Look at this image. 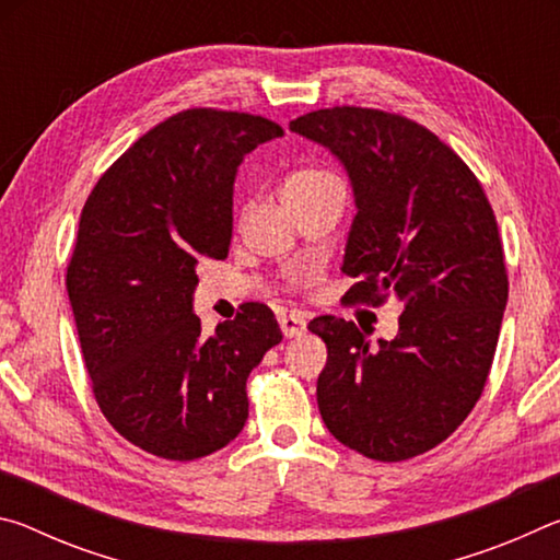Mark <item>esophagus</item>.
I'll use <instances>...</instances> for the list:
<instances>
[{
    "label": "esophagus",
    "instance_id": "obj_1",
    "mask_svg": "<svg viewBox=\"0 0 560 560\" xmlns=\"http://www.w3.org/2000/svg\"><path fill=\"white\" fill-rule=\"evenodd\" d=\"M279 326H281V334L287 338H296L301 334H306V318L301 314H281Z\"/></svg>",
    "mask_w": 560,
    "mask_h": 560
}]
</instances>
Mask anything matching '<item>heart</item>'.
I'll return each instance as SVG.
<instances>
[{
	"label": "heart",
	"mask_w": 560,
	"mask_h": 560,
	"mask_svg": "<svg viewBox=\"0 0 560 560\" xmlns=\"http://www.w3.org/2000/svg\"><path fill=\"white\" fill-rule=\"evenodd\" d=\"M334 183H338V179L330 173H326V170L303 167L287 177V183L281 187V195L287 202H293V200H301V197L314 195L318 189H324L326 185H334Z\"/></svg>",
	"instance_id": "b5f03b06"
}]
</instances>
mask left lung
Masks as SVG:
<instances>
[{
    "mask_svg": "<svg viewBox=\"0 0 560 560\" xmlns=\"http://www.w3.org/2000/svg\"><path fill=\"white\" fill-rule=\"evenodd\" d=\"M289 130L326 148L353 187L348 299L402 303L397 336L377 346L353 320H311L328 348L320 417L365 457H417L464 422L494 360L509 299L494 212L462 158L402 116L324 108Z\"/></svg>",
    "mask_w": 560,
    "mask_h": 560,
    "instance_id": "left-lung-1",
    "label": "left lung"
}]
</instances>
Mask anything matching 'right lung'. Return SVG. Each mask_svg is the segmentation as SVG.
<instances>
[{
  "instance_id": "obj_1",
  "label": "right lung",
  "mask_w": 560,
  "mask_h": 560,
  "mask_svg": "<svg viewBox=\"0 0 560 560\" xmlns=\"http://www.w3.org/2000/svg\"><path fill=\"white\" fill-rule=\"evenodd\" d=\"M261 116L192 108L160 122L98 179L81 212L66 289L101 412L155 457L222 450L249 417L246 377L281 343L246 303L202 334L197 264L224 259L244 155L281 138Z\"/></svg>"
}]
</instances>
